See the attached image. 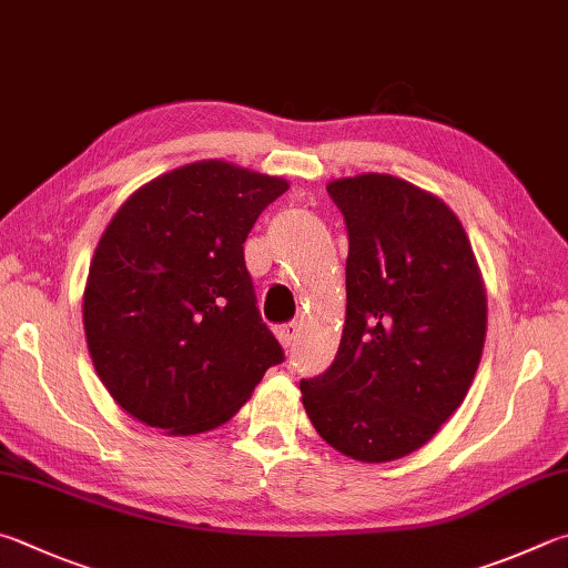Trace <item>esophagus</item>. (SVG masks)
Segmentation results:
<instances>
[{"label": "esophagus", "instance_id": "esophagus-1", "mask_svg": "<svg viewBox=\"0 0 568 568\" xmlns=\"http://www.w3.org/2000/svg\"><path fill=\"white\" fill-rule=\"evenodd\" d=\"M277 339H281V343L285 345V347H291L295 339H297V335H301V325L295 323V320H291V323H283V325H277Z\"/></svg>", "mask_w": 568, "mask_h": 568}]
</instances>
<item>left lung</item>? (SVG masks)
<instances>
[{"instance_id":"8db88e82","label":"left lung","mask_w":568,"mask_h":568,"mask_svg":"<svg viewBox=\"0 0 568 568\" xmlns=\"http://www.w3.org/2000/svg\"><path fill=\"white\" fill-rule=\"evenodd\" d=\"M347 229V313L337 355L301 379L329 447L359 462L419 449L455 415L479 367L487 295L457 215L385 173L327 185Z\"/></svg>"}]
</instances>
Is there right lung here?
Listing matches in <instances>:
<instances>
[{
    "instance_id": "1",
    "label": "right lung",
    "mask_w": 568,
    "mask_h": 568,
    "mask_svg": "<svg viewBox=\"0 0 568 568\" xmlns=\"http://www.w3.org/2000/svg\"><path fill=\"white\" fill-rule=\"evenodd\" d=\"M283 179L199 161L139 189L89 267L84 329L109 395L169 435L229 422L285 353L257 311L243 243Z\"/></svg>"
}]
</instances>
